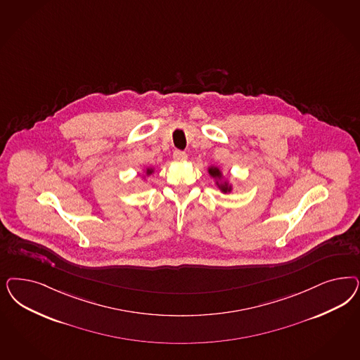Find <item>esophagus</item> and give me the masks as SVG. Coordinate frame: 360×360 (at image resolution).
Instances as JSON below:
<instances>
[{
  "label": "esophagus",
  "mask_w": 360,
  "mask_h": 360,
  "mask_svg": "<svg viewBox=\"0 0 360 360\" xmlns=\"http://www.w3.org/2000/svg\"><path fill=\"white\" fill-rule=\"evenodd\" d=\"M186 158H188V155H186V152L183 151H174V159L176 162H184L186 160Z\"/></svg>",
  "instance_id": "esophagus-1"
}]
</instances>
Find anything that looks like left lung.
<instances>
[{
  "instance_id": "1",
  "label": "left lung",
  "mask_w": 360,
  "mask_h": 360,
  "mask_svg": "<svg viewBox=\"0 0 360 360\" xmlns=\"http://www.w3.org/2000/svg\"><path fill=\"white\" fill-rule=\"evenodd\" d=\"M208 172L213 179H216V184L220 188L222 193H229L232 192V186L228 181H221L222 179V172L217 167H209Z\"/></svg>"
}]
</instances>
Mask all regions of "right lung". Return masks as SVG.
<instances>
[{
	"label": "right lung",
	"mask_w": 360,
	"mask_h": 360,
	"mask_svg": "<svg viewBox=\"0 0 360 360\" xmlns=\"http://www.w3.org/2000/svg\"><path fill=\"white\" fill-rule=\"evenodd\" d=\"M153 174V168H147V171H146V174Z\"/></svg>",
	"instance_id": "obj_1"
}]
</instances>
